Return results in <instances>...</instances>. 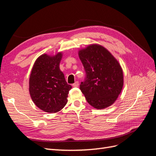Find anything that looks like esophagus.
Masks as SVG:
<instances>
[{"mask_svg": "<svg viewBox=\"0 0 156 156\" xmlns=\"http://www.w3.org/2000/svg\"><path fill=\"white\" fill-rule=\"evenodd\" d=\"M79 82L78 81H75L73 84H72V86L73 87H77L78 86H79Z\"/></svg>", "mask_w": 156, "mask_h": 156, "instance_id": "esophagus-1", "label": "esophagus"}]
</instances>
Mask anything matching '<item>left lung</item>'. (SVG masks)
Instances as JSON below:
<instances>
[{"label":"left lung","instance_id":"8db88e82","mask_svg":"<svg viewBox=\"0 0 156 156\" xmlns=\"http://www.w3.org/2000/svg\"><path fill=\"white\" fill-rule=\"evenodd\" d=\"M85 71L80 90L90 105L98 109L111 105L123 87V72L118 61L105 48L91 45L79 51Z\"/></svg>","mask_w":156,"mask_h":156}]
</instances>
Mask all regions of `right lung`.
Returning <instances> with one entry per match:
<instances>
[{
    "instance_id": "obj_1",
    "label": "right lung",
    "mask_w": 156,
    "mask_h": 156,
    "mask_svg": "<svg viewBox=\"0 0 156 156\" xmlns=\"http://www.w3.org/2000/svg\"><path fill=\"white\" fill-rule=\"evenodd\" d=\"M62 53L55 56L46 54L37 58L29 79V92L35 105L47 112H56L67 103L72 86L66 81L59 68Z\"/></svg>"
}]
</instances>
